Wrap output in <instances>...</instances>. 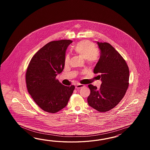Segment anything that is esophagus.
I'll use <instances>...</instances> for the list:
<instances>
[{"label": "esophagus", "mask_w": 150, "mask_h": 150, "mask_svg": "<svg viewBox=\"0 0 150 150\" xmlns=\"http://www.w3.org/2000/svg\"><path fill=\"white\" fill-rule=\"evenodd\" d=\"M83 87H85V85H82V84H78L77 85H76L75 88L78 90V89L81 88Z\"/></svg>", "instance_id": "obj_1"}]
</instances>
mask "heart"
I'll return each instance as SVG.
<instances>
[{
	"label": "heart",
	"instance_id": "1",
	"mask_svg": "<svg viewBox=\"0 0 150 150\" xmlns=\"http://www.w3.org/2000/svg\"><path fill=\"white\" fill-rule=\"evenodd\" d=\"M73 50L76 54L86 59L87 63L90 65L96 63L99 59V53L96 50V45L90 41L85 40L79 42L74 46ZM69 60L70 58L68 55L65 56V65H68Z\"/></svg>",
	"mask_w": 150,
	"mask_h": 150
}]
</instances>
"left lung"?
<instances>
[{
  "mask_svg": "<svg viewBox=\"0 0 150 150\" xmlns=\"http://www.w3.org/2000/svg\"><path fill=\"white\" fill-rule=\"evenodd\" d=\"M97 43L100 48V58L93 73L102 81L99 89L88 85L91 93L88 104L96 110L105 112L113 109L122 100L129 86V70L122 55L107 42Z\"/></svg>",
  "mask_w": 150,
  "mask_h": 150,
  "instance_id": "left-lung-1",
  "label": "left lung"
}]
</instances>
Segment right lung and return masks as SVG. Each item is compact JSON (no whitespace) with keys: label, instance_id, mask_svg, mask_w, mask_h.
<instances>
[{"label":"right lung","instance_id":"right-lung-1","mask_svg":"<svg viewBox=\"0 0 150 150\" xmlns=\"http://www.w3.org/2000/svg\"><path fill=\"white\" fill-rule=\"evenodd\" d=\"M73 41H52L33 55L26 73L27 90L41 109L54 113L68 103L75 86L62 85L56 76L64 68L65 52Z\"/></svg>","mask_w":150,"mask_h":150}]
</instances>
